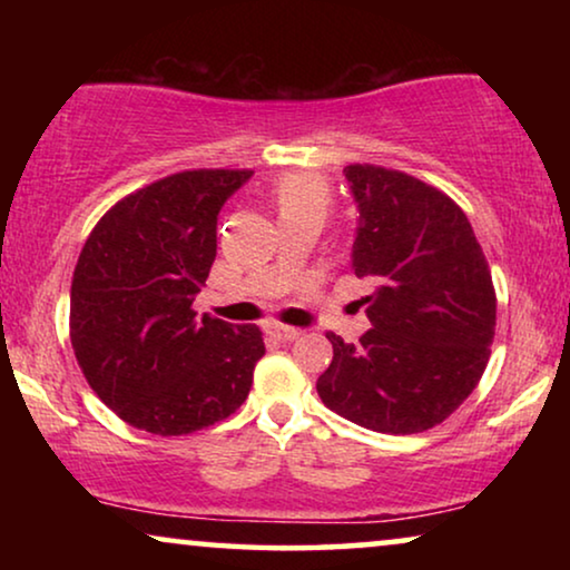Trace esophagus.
I'll return each mask as SVG.
<instances>
[{"mask_svg": "<svg viewBox=\"0 0 570 570\" xmlns=\"http://www.w3.org/2000/svg\"><path fill=\"white\" fill-rule=\"evenodd\" d=\"M269 334H275L277 340H295V337H301V330L275 322V324H269Z\"/></svg>", "mask_w": 570, "mask_h": 570, "instance_id": "esophagus-1", "label": "esophagus"}]
</instances>
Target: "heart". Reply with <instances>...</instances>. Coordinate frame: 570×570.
Returning a JSON list of instances; mask_svg holds the SVG:
<instances>
[{
  "mask_svg": "<svg viewBox=\"0 0 570 570\" xmlns=\"http://www.w3.org/2000/svg\"><path fill=\"white\" fill-rule=\"evenodd\" d=\"M279 215L293 213H318L326 215L330 209L332 194L330 184L316 174H291L283 176L272 189Z\"/></svg>",
  "mask_w": 570,
  "mask_h": 570,
  "instance_id": "1",
  "label": "heart"
}]
</instances>
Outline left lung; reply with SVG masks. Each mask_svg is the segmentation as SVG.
<instances>
[{
  "label": "left lung",
  "mask_w": 570,
  "mask_h": 570,
  "mask_svg": "<svg viewBox=\"0 0 570 570\" xmlns=\"http://www.w3.org/2000/svg\"><path fill=\"white\" fill-rule=\"evenodd\" d=\"M357 202L353 269L368 279L371 330L355 345L330 332L334 357L316 381L326 407L368 431L439 425L485 373L495 287L462 207L394 168H345Z\"/></svg>",
  "instance_id": "8db88e82"
}]
</instances>
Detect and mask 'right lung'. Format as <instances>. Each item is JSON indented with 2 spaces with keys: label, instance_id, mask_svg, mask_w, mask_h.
<instances>
[{
  "label": "right lung",
  "instance_id": "right-lung-1",
  "mask_svg": "<svg viewBox=\"0 0 570 570\" xmlns=\"http://www.w3.org/2000/svg\"><path fill=\"white\" fill-rule=\"evenodd\" d=\"M252 174H170L116 202L85 240L69 340L92 392L131 428L186 435L246 402L262 330L197 318L191 303L217 254V213Z\"/></svg>",
  "mask_w": 570,
  "mask_h": 570
}]
</instances>
